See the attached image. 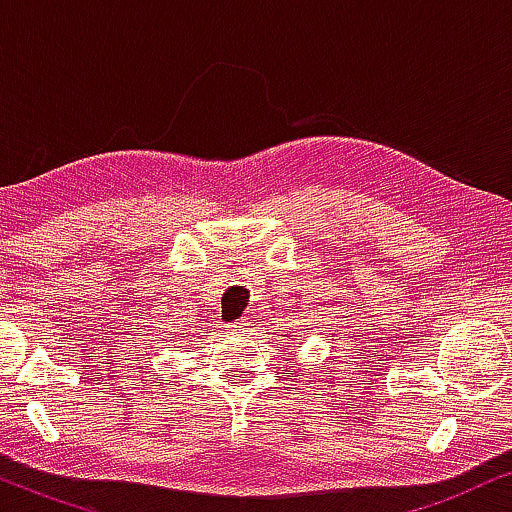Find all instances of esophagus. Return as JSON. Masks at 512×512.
Returning a JSON list of instances; mask_svg holds the SVG:
<instances>
[{
    "label": "esophagus",
    "instance_id": "esophagus-1",
    "mask_svg": "<svg viewBox=\"0 0 512 512\" xmlns=\"http://www.w3.org/2000/svg\"><path fill=\"white\" fill-rule=\"evenodd\" d=\"M226 331L230 335H244V331H247V321L237 319V321H233V324H226Z\"/></svg>",
    "mask_w": 512,
    "mask_h": 512
}]
</instances>
